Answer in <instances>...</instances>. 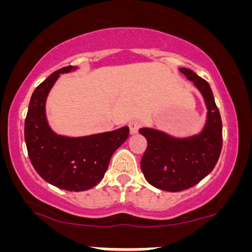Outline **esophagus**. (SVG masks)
Returning <instances> with one entry per match:
<instances>
[{
	"instance_id": "esophagus-1",
	"label": "esophagus",
	"mask_w": 252,
	"mask_h": 252,
	"mask_svg": "<svg viewBox=\"0 0 252 252\" xmlns=\"http://www.w3.org/2000/svg\"><path fill=\"white\" fill-rule=\"evenodd\" d=\"M128 126L130 133L135 134L139 130V128H140V122L138 119H131V121L128 122Z\"/></svg>"
}]
</instances>
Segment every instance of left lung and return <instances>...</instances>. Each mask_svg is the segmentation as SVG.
Returning <instances> with one entry per match:
<instances>
[{
    "label": "left lung",
    "mask_w": 252,
    "mask_h": 252,
    "mask_svg": "<svg viewBox=\"0 0 252 252\" xmlns=\"http://www.w3.org/2000/svg\"><path fill=\"white\" fill-rule=\"evenodd\" d=\"M194 81L207 106V123L201 134L175 139L155 129L141 128L147 147L141 158V171L150 184L166 191H182L194 187L212 172L222 151V119L211 86L192 70L179 69Z\"/></svg>",
    "instance_id": "8db88e82"
}]
</instances>
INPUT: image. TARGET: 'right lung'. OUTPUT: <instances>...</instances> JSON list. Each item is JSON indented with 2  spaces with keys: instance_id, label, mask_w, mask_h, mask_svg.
<instances>
[{
  "instance_id": "right-lung-1",
  "label": "right lung",
  "mask_w": 252,
  "mask_h": 252,
  "mask_svg": "<svg viewBox=\"0 0 252 252\" xmlns=\"http://www.w3.org/2000/svg\"><path fill=\"white\" fill-rule=\"evenodd\" d=\"M68 65L45 79L32 93L24 126L28 155L35 171L44 180L68 191H83L95 187L105 175L113 152L126 140L129 128L84 138H65L53 133L45 116L47 94Z\"/></svg>"
}]
</instances>
